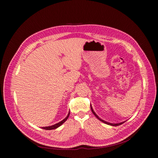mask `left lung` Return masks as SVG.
I'll use <instances>...</instances> for the list:
<instances>
[{
	"instance_id": "1",
	"label": "left lung",
	"mask_w": 158,
	"mask_h": 158,
	"mask_svg": "<svg viewBox=\"0 0 158 158\" xmlns=\"http://www.w3.org/2000/svg\"><path fill=\"white\" fill-rule=\"evenodd\" d=\"M90 107H91V109H92V113H93V114H94V115L100 121H102V122H103V123H106V124H107V125H111V126H114V127H116V126H118V125H122V124H123L124 123H125V121H124V122H122V123H116V124H114V123H108V122H107V121H103V120H102V118H100L97 114H96V113H95V112H94V111L93 110V108H92V106H91L90 105Z\"/></svg>"
}]
</instances>
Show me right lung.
<instances>
[{
  "label": "right lung",
  "instance_id": "obj_1",
  "mask_svg": "<svg viewBox=\"0 0 158 158\" xmlns=\"http://www.w3.org/2000/svg\"><path fill=\"white\" fill-rule=\"evenodd\" d=\"M69 114H70V112L69 113V114H68V115L66 116V117L65 118H64L63 121H61L60 122H59V123H56V124H55V125H52V126H49V127H42V128H44V129H45V130H52V129H55V128H58V127H59L60 125H63V124L68 119V118H69Z\"/></svg>",
  "mask_w": 158,
  "mask_h": 158
}]
</instances>
